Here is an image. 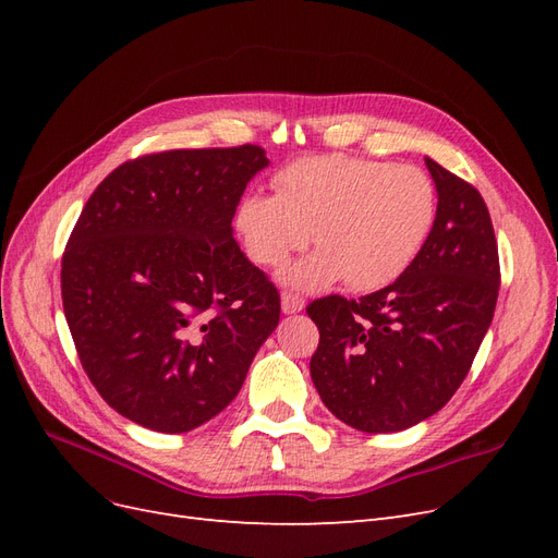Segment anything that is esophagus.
<instances>
[{
	"instance_id": "obj_1",
	"label": "esophagus",
	"mask_w": 558,
	"mask_h": 558,
	"mask_svg": "<svg viewBox=\"0 0 558 558\" xmlns=\"http://www.w3.org/2000/svg\"><path fill=\"white\" fill-rule=\"evenodd\" d=\"M302 310H305V298H300L298 293H291V291L281 293V312L283 314H298Z\"/></svg>"
}]
</instances>
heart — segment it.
I'll return each mask as SVG.
<instances>
[{
    "instance_id": "1",
    "label": "heart",
    "mask_w": 558,
    "mask_h": 558,
    "mask_svg": "<svg viewBox=\"0 0 558 558\" xmlns=\"http://www.w3.org/2000/svg\"><path fill=\"white\" fill-rule=\"evenodd\" d=\"M275 197L246 193L234 228L253 263L279 267L312 240L318 246L286 269L305 291L347 279L353 291L396 281L424 251L437 218L433 179L416 165L324 154L293 160L272 179Z\"/></svg>"
}]
</instances>
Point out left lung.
<instances>
[{
	"instance_id": "obj_1",
	"label": "left lung",
	"mask_w": 558,
	"mask_h": 558,
	"mask_svg": "<svg viewBox=\"0 0 558 558\" xmlns=\"http://www.w3.org/2000/svg\"><path fill=\"white\" fill-rule=\"evenodd\" d=\"M437 218L416 260L381 291L314 300L310 373L326 408L363 433H398L459 391L492 326L500 265L475 185L426 158Z\"/></svg>"
}]
</instances>
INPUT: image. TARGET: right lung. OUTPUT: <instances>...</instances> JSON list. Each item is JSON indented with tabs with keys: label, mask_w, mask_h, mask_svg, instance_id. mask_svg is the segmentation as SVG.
Wrapping results in <instances>:
<instances>
[{
	"label": "right lung",
	"mask_w": 558,
	"mask_h": 558,
	"mask_svg": "<svg viewBox=\"0 0 558 558\" xmlns=\"http://www.w3.org/2000/svg\"><path fill=\"white\" fill-rule=\"evenodd\" d=\"M260 146L128 160L97 185L62 256V307L88 379L144 428L189 433L240 393L279 324L275 283L232 238Z\"/></svg>",
	"instance_id": "right-lung-1"
}]
</instances>
